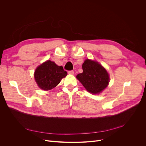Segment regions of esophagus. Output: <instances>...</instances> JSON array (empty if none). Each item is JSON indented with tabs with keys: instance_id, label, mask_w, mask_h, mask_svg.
Instances as JSON below:
<instances>
[{
	"instance_id": "esophagus-1",
	"label": "esophagus",
	"mask_w": 146,
	"mask_h": 146,
	"mask_svg": "<svg viewBox=\"0 0 146 146\" xmlns=\"http://www.w3.org/2000/svg\"><path fill=\"white\" fill-rule=\"evenodd\" d=\"M68 73L70 74H74V71L73 70H69L68 72Z\"/></svg>"
}]
</instances>
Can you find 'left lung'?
<instances>
[{
  "label": "left lung",
  "instance_id": "obj_1",
  "mask_svg": "<svg viewBox=\"0 0 146 146\" xmlns=\"http://www.w3.org/2000/svg\"><path fill=\"white\" fill-rule=\"evenodd\" d=\"M83 72L77 78L90 92L96 94L106 88L109 82V76L106 69L98 62L86 59L82 65Z\"/></svg>",
  "mask_w": 146,
  "mask_h": 146
}]
</instances>
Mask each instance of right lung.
Wrapping results in <instances>:
<instances>
[{
    "label": "right lung",
    "mask_w": 146,
    "mask_h": 146,
    "mask_svg": "<svg viewBox=\"0 0 146 146\" xmlns=\"http://www.w3.org/2000/svg\"><path fill=\"white\" fill-rule=\"evenodd\" d=\"M68 74L62 66L47 60L35 70V78L38 86L43 90H50L56 87L61 79Z\"/></svg>",
    "instance_id": "obj_1"
}]
</instances>
